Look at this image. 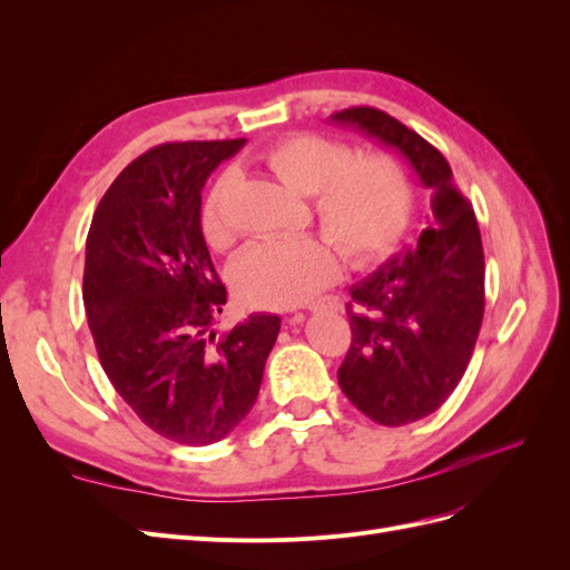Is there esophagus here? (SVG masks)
<instances>
[{
  "instance_id": "34e87169",
  "label": "esophagus",
  "mask_w": 570,
  "mask_h": 570,
  "mask_svg": "<svg viewBox=\"0 0 570 570\" xmlns=\"http://www.w3.org/2000/svg\"><path fill=\"white\" fill-rule=\"evenodd\" d=\"M316 306H318L316 302H308V304H306L304 308H308V312H314V308H316ZM299 316H302V314H295V318H299ZM295 318H292V321H295Z\"/></svg>"
}]
</instances>
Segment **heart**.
I'll return each mask as SVG.
<instances>
[{
  "label": "heart",
  "instance_id": "obj_1",
  "mask_svg": "<svg viewBox=\"0 0 570 570\" xmlns=\"http://www.w3.org/2000/svg\"><path fill=\"white\" fill-rule=\"evenodd\" d=\"M262 161L292 193L312 195L323 233L352 266L385 258L406 230L413 189L400 159L392 154L354 151L331 137L289 135L271 145ZM226 185H214L204 204L202 230L214 249L235 239L226 214ZM335 249L323 237L302 235L266 239L237 258L233 281L245 302L262 308H289L312 299L337 275Z\"/></svg>",
  "mask_w": 570,
  "mask_h": 570
}]
</instances>
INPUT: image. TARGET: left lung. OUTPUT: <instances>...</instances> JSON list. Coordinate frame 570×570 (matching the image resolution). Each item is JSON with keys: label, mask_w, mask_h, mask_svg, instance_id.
Listing matches in <instances>:
<instances>
[{"label": "left lung", "mask_w": 570, "mask_h": 570, "mask_svg": "<svg viewBox=\"0 0 570 570\" xmlns=\"http://www.w3.org/2000/svg\"><path fill=\"white\" fill-rule=\"evenodd\" d=\"M394 147L433 193L419 247L352 285V344L337 371L347 400L381 425H406L438 411L475 347L485 312V254L471 202L428 140L390 114L352 107L333 114Z\"/></svg>", "instance_id": "obj_1"}]
</instances>
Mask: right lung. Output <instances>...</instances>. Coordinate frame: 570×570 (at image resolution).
<instances>
[{"label": "right lung", "mask_w": 570, "mask_h": 570, "mask_svg": "<svg viewBox=\"0 0 570 570\" xmlns=\"http://www.w3.org/2000/svg\"><path fill=\"white\" fill-rule=\"evenodd\" d=\"M239 140L164 142L101 197L85 252L82 302L99 364L145 425L204 446L252 411L281 318L214 331L226 304L202 235V187Z\"/></svg>", "instance_id": "1"}]
</instances>
